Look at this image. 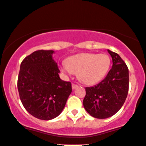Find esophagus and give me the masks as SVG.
<instances>
[{
	"instance_id": "esophagus-1",
	"label": "esophagus",
	"mask_w": 146,
	"mask_h": 146,
	"mask_svg": "<svg viewBox=\"0 0 146 146\" xmlns=\"http://www.w3.org/2000/svg\"><path fill=\"white\" fill-rule=\"evenodd\" d=\"M77 87H78V85L75 84H72V89H76Z\"/></svg>"
}]
</instances>
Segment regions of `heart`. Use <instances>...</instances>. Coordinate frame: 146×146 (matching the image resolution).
<instances>
[{
  "label": "heart",
  "mask_w": 146,
  "mask_h": 146,
  "mask_svg": "<svg viewBox=\"0 0 146 146\" xmlns=\"http://www.w3.org/2000/svg\"><path fill=\"white\" fill-rule=\"evenodd\" d=\"M111 65V59L106 54L81 53L63 62L61 70L68 75L77 73L85 84H95L105 78Z\"/></svg>",
  "instance_id": "1"
}]
</instances>
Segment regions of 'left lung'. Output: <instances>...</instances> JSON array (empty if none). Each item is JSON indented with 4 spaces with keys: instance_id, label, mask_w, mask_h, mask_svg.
<instances>
[{
    "instance_id": "8db88e82",
    "label": "left lung",
    "mask_w": 146,
    "mask_h": 146,
    "mask_svg": "<svg viewBox=\"0 0 146 146\" xmlns=\"http://www.w3.org/2000/svg\"><path fill=\"white\" fill-rule=\"evenodd\" d=\"M113 65L106 78L98 84L86 87L83 105L89 114L97 119H107L124 105L129 90V70L118 54L108 49Z\"/></svg>"
}]
</instances>
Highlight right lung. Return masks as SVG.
I'll use <instances>...</instances> for the list:
<instances>
[{"label": "right lung", "instance_id": "right-lung-1", "mask_svg": "<svg viewBox=\"0 0 146 146\" xmlns=\"http://www.w3.org/2000/svg\"><path fill=\"white\" fill-rule=\"evenodd\" d=\"M53 50H38L26 57L20 65L17 88L26 111L41 120L58 116L72 92L71 83L59 76Z\"/></svg>", "mask_w": 146, "mask_h": 146}]
</instances>
